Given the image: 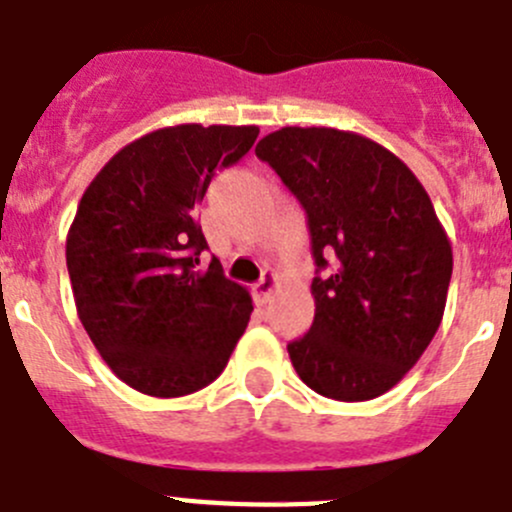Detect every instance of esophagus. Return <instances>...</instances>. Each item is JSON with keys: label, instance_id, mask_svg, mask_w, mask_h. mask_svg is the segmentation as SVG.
I'll return each mask as SVG.
<instances>
[{"label": "esophagus", "instance_id": "obj_1", "mask_svg": "<svg viewBox=\"0 0 512 512\" xmlns=\"http://www.w3.org/2000/svg\"><path fill=\"white\" fill-rule=\"evenodd\" d=\"M277 287H279V277L271 269H266L264 274H261L259 282L253 284V295H256V302H261V305H264V302H269L271 292H274Z\"/></svg>", "mask_w": 512, "mask_h": 512}]
</instances>
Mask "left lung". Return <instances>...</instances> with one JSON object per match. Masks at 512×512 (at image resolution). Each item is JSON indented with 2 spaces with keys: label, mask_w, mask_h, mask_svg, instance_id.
<instances>
[{
  "label": "left lung",
  "mask_w": 512,
  "mask_h": 512,
  "mask_svg": "<svg viewBox=\"0 0 512 512\" xmlns=\"http://www.w3.org/2000/svg\"><path fill=\"white\" fill-rule=\"evenodd\" d=\"M256 156L305 207L320 274L315 320L287 346L295 372L333 400L384 395L433 341L449 295L454 256L431 197L395 153L348 130L282 128Z\"/></svg>",
  "instance_id": "obj_1"
}]
</instances>
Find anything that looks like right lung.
<instances>
[{"label":"right lung","instance_id":"1","mask_svg":"<svg viewBox=\"0 0 512 512\" xmlns=\"http://www.w3.org/2000/svg\"><path fill=\"white\" fill-rule=\"evenodd\" d=\"M256 125L197 122L133 140L102 166L66 238L79 320L112 372L151 397L220 377L251 318V295L207 248L197 207L215 171L251 151Z\"/></svg>","mask_w":512,"mask_h":512}]
</instances>
